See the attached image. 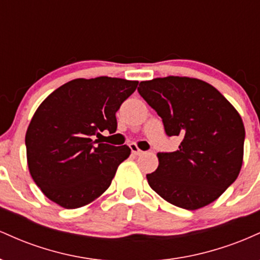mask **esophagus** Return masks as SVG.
<instances>
[{"label": "esophagus", "instance_id": "1", "mask_svg": "<svg viewBox=\"0 0 260 260\" xmlns=\"http://www.w3.org/2000/svg\"><path fill=\"white\" fill-rule=\"evenodd\" d=\"M129 148H131V150H132V153L134 155H142L143 153H144V151L140 150V149L138 148V145L134 144V143H132V144H129Z\"/></svg>", "mask_w": 260, "mask_h": 260}]
</instances>
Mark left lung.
Returning a JSON list of instances; mask_svg holds the SVG:
<instances>
[{"mask_svg":"<svg viewBox=\"0 0 260 260\" xmlns=\"http://www.w3.org/2000/svg\"><path fill=\"white\" fill-rule=\"evenodd\" d=\"M138 92L162 118L168 136H180L178 150L157 153L147 175L166 202L197 210L216 201L240 175L244 126L237 110L204 80L169 76L140 82Z\"/></svg>","mask_w":260,"mask_h":260,"instance_id":"8db88e82","label":"left lung"}]
</instances>
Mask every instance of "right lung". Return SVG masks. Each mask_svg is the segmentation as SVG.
<instances>
[{"label":"right lung","mask_w":260,"mask_h":260,"mask_svg":"<svg viewBox=\"0 0 260 260\" xmlns=\"http://www.w3.org/2000/svg\"><path fill=\"white\" fill-rule=\"evenodd\" d=\"M137 86V80L111 77L78 78L40 104L26 129V160L32 180L50 201L77 209L110 187L131 149L94 145L91 138L105 129L116 132V112Z\"/></svg>","instance_id":"add662e5"}]
</instances>
